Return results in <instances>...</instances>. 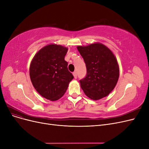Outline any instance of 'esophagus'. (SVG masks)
I'll return each instance as SVG.
<instances>
[{"label": "esophagus", "mask_w": 149, "mask_h": 149, "mask_svg": "<svg viewBox=\"0 0 149 149\" xmlns=\"http://www.w3.org/2000/svg\"><path fill=\"white\" fill-rule=\"evenodd\" d=\"M73 76H74V78H77V73H76V71H74V72H73Z\"/></svg>", "instance_id": "esophagus-1"}]
</instances>
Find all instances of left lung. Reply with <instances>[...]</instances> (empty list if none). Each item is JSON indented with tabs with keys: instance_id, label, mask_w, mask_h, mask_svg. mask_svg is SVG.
<instances>
[{
	"instance_id": "obj_1",
	"label": "left lung",
	"mask_w": 149,
	"mask_h": 149,
	"mask_svg": "<svg viewBox=\"0 0 149 149\" xmlns=\"http://www.w3.org/2000/svg\"><path fill=\"white\" fill-rule=\"evenodd\" d=\"M77 49L87 69L86 76L79 81L84 94L95 101L109 95L119 77V67L114 53L99 42L78 46Z\"/></svg>"
}]
</instances>
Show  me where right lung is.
I'll use <instances>...</instances> for the list:
<instances>
[{"instance_id": "obj_1", "label": "right lung", "mask_w": 149, "mask_h": 149, "mask_svg": "<svg viewBox=\"0 0 149 149\" xmlns=\"http://www.w3.org/2000/svg\"><path fill=\"white\" fill-rule=\"evenodd\" d=\"M68 48L47 45L35 54L30 65V78L42 97L52 101L64 95L73 76L68 70L65 56Z\"/></svg>"}]
</instances>
